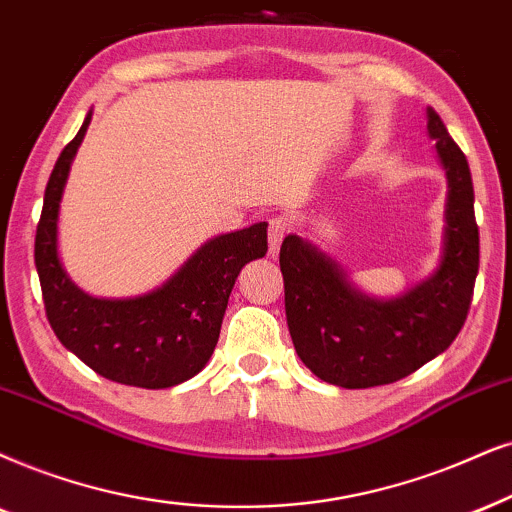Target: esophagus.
<instances>
[{
    "label": "esophagus",
    "mask_w": 512,
    "mask_h": 512,
    "mask_svg": "<svg viewBox=\"0 0 512 512\" xmlns=\"http://www.w3.org/2000/svg\"><path fill=\"white\" fill-rule=\"evenodd\" d=\"M290 231V222L286 217H271L269 219V252L271 255H276L278 248H281L283 238H286V234Z\"/></svg>",
    "instance_id": "1"
}]
</instances>
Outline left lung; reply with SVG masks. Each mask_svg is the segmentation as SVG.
I'll use <instances>...</instances> for the list:
<instances>
[{
	"mask_svg": "<svg viewBox=\"0 0 512 512\" xmlns=\"http://www.w3.org/2000/svg\"><path fill=\"white\" fill-rule=\"evenodd\" d=\"M428 134L446 172L444 248L432 276L378 300L347 281L338 262L290 234L281 245L286 319L297 357L326 383L390 385L442 354L463 328L480 269V231L468 160L428 108Z\"/></svg>",
	"mask_w": 512,
	"mask_h": 512,
	"instance_id": "left-lung-1",
	"label": "left lung"
}]
</instances>
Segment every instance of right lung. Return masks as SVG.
Here are the masks:
<instances>
[{
	"instance_id": "add662e5",
	"label": "right lung",
	"mask_w": 512,
	"mask_h": 512,
	"mask_svg": "<svg viewBox=\"0 0 512 512\" xmlns=\"http://www.w3.org/2000/svg\"><path fill=\"white\" fill-rule=\"evenodd\" d=\"M89 122L92 113L58 155L44 191L35 236L44 309L61 345L92 371L113 383L163 390L193 378L210 361L238 274L267 255V222L200 245L151 293L127 300L87 295L70 281L58 257V208Z\"/></svg>"
}]
</instances>
